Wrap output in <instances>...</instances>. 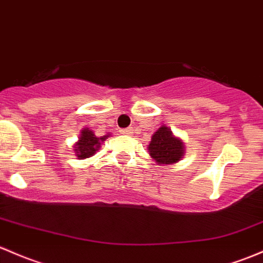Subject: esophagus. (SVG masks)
I'll use <instances>...</instances> for the list:
<instances>
[{"mask_svg": "<svg viewBox=\"0 0 263 263\" xmlns=\"http://www.w3.org/2000/svg\"><path fill=\"white\" fill-rule=\"evenodd\" d=\"M121 134L122 135H132L134 134V128H132V127H127V128H123V129H121Z\"/></svg>", "mask_w": 263, "mask_h": 263, "instance_id": "esophagus-1", "label": "esophagus"}]
</instances>
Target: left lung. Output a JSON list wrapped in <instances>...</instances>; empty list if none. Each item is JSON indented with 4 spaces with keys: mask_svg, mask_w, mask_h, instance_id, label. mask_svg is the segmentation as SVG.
Here are the masks:
<instances>
[{
    "mask_svg": "<svg viewBox=\"0 0 263 263\" xmlns=\"http://www.w3.org/2000/svg\"><path fill=\"white\" fill-rule=\"evenodd\" d=\"M147 150L159 165H174L184 157L185 145L168 127L161 126L151 137Z\"/></svg>",
    "mask_w": 263,
    "mask_h": 263,
    "instance_id": "1",
    "label": "left lung"
}]
</instances>
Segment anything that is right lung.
I'll list each match as a JSON object with an SVG mask.
<instances>
[{
	"label": "right lung",
	"instance_id": "1",
	"mask_svg": "<svg viewBox=\"0 0 263 263\" xmlns=\"http://www.w3.org/2000/svg\"><path fill=\"white\" fill-rule=\"evenodd\" d=\"M110 136V134L104 135V136L97 137L95 132L89 129L88 127L82 129L81 136H79L78 141L74 143V153H76L77 159L84 160L88 157L95 156V154L99 150L102 142L106 141Z\"/></svg>",
	"mask_w": 263,
	"mask_h": 263
}]
</instances>
